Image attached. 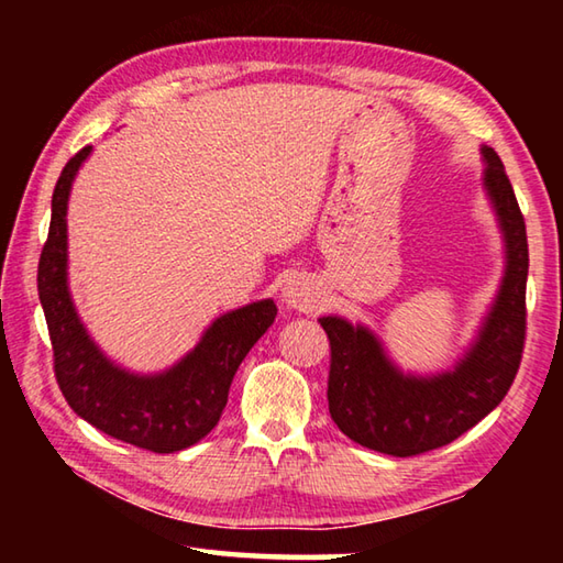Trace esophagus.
I'll list each match as a JSON object with an SVG mask.
<instances>
[{
    "label": "esophagus",
    "mask_w": 563,
    "mask_h": 563,
    "mask_svg": "<svg viewBox=\"0 0 563 563\" xmlns=\"http://www.w3.org/2000/svg\"><path fill=\"white\" fill-rule=\"evenodd\" d=\"M283 300L295 310H312L318 302V295L312 290V285L305 278H292L283 290Z\"/></svg>",
    "instance_id": "34e87169"
}]
</instances>
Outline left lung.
Masks as SVG:
<instances>
[{
  "label": "left lung",
  "mask_w": 563,
  "mask_h": 563,
  "mask_svg": "<svg viewBox=\"0 0 563 563\" xmlns=\"http://www.w3.org/2000/svg\"><path fill=\"white\" fill-rule=\"evenodd\" d=\"M482 154L484 186L507 238V275L470 355L440 377H405L367 330L340 318L318 320L330 340V417L367 450L417 456L454 442L507 397L519 373L527 342V223L497 151L482 148Z\"/></svg>",
  "instance_id": "8db88e82"
}]
</instances>
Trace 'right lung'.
<instances>
[{
    "instance_id": "right-lung-1",
    "label": "right lung",
    "mask_w": 563,
    "mask_h": 563,
    "mask_svg": "<svg viewBox=\"0 0 563 563\" xmlns=\"http://www.w3.org/2000/svg\"><path fill=\"white\" fill-rule=\"evenodd\" d=\"M89 151L91 146H84L66 161L56 180L49 235L36 271L54 352V377L74 412L103 434L156 454L180 452L218 424L233 375L273 325L278 308L273 300H261L218 318L186 360L156 377L131 375L103 357L79 322L66 290V201Z\"/></svg>"
}]
</instances>
